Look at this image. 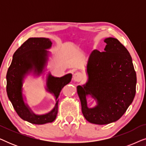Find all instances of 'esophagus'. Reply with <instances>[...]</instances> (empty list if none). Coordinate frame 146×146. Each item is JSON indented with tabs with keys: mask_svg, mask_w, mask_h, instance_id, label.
Returning <instances> with one entry per match:
<instances>
[{
	"mask_svg": "<svg viewBox=\"0 0 146 146\" xmlns=\"http://www.w3.org/2000/svg\"><path fill=\"white\" fill-rule=\"evenodd\" d=\"M83 78L82 74L80 72H76L73 76V79L75 82H80Z\"/></svg>",
	"mask_w": 146,
	"mask_h": 146,
	"instance_id": "esophagus-1",
	"label": "esophagus"
}]
</instances>
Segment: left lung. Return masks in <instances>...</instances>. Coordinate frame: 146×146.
<instances>
[{
	"instance_id": "1",
	"label": "left lung",
	"mask_w": 146,
	"mask_h": 146,
	"mask_svg": "<svg viewBox=\"0 0 146 146\" xmlns=\"http://www.w3.org/2000/svg\"><path fill=\"white\" fill-rule=\"evenodd\" d=\"M104 52L94 50L87 63L88 79L84 85L78 86L82 111L89 122L104 125L118 120L135 95L136 73L129 52L118 40L107 38ZM97 102L89 109L86 96Z\"/></svg>"
}]
</instances>
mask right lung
Here are the masks:
<instances>
[{
	"label": "right lung",
	"instance_id": "1",
	"mask_svg": "<svg viewBox=\"0 0 146 146\" xmlns=\"http://www.w3.org/2000/svg\"><path fill=\"white\" fill-rule=\"evenodd\" d=\"M52 42L46 38H30L17 50L13 54L11 64L7 74V92L17 114L24 120L34 124H44L52 122L58 113L60 93L63 87L71 81V74L58 78L48 74L46 90L52 94L56 104L50 112L42 115L35 114L25 102L23 95L24 78L31 72L40 76L44 72L48 60Z\"/></svg>",
	"mask_w": 146,
	"mask_h": 146
}]
</instances>
